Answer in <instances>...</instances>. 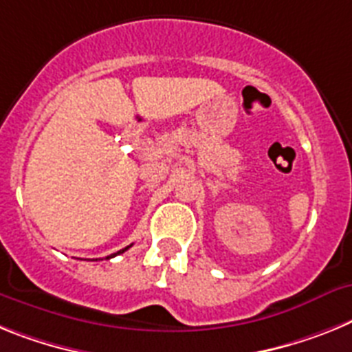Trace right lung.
Returning a JSON list of instances; mask_svg holds the SVG:
<instances>
[{"instance_id":"right-lung-1","label":"right lung","mask_w":352,"mask_h":352,"mask_svg":"<svg viewBox=\"0 0 352 352\" xmlns=\"http://www.w3.org/2000/svg\"><path fill=\"white\" fill-rule=\"evenodd\" d=\"M129 248H131V246H125V248H124V250H120V252H117V253H113V255L106 256V258H113V256H117V255H120V253H124V252H125V250H129Z\"/></svg>"}]
</instances>
